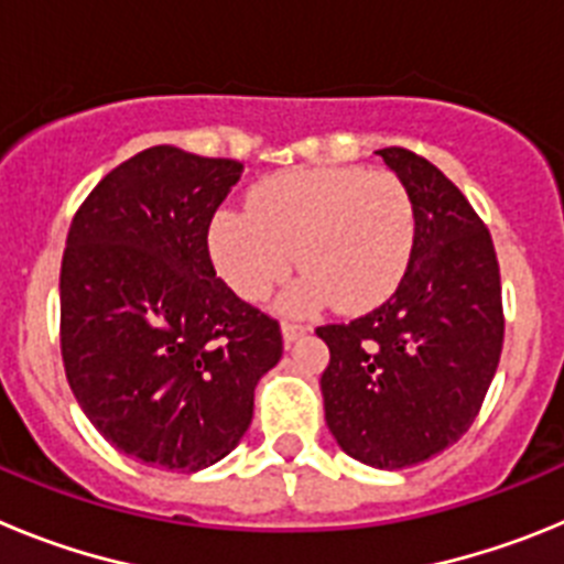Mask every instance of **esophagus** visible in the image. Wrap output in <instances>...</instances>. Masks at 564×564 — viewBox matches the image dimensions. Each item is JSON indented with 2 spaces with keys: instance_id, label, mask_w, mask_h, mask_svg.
Listing matches in <instances>:
<instances>
[{
  "instance_id": "obj_1",
  "label": "esophagus",
  "mask_w": 564,
  "mask_h": 564,
  "mask_svg": "<svg viewBox=\"0 0 564 564\" xmlns=\"http://www.w3.org/2000/svg\"><path fill=\"white\" fill-rule=\"evenodd\" d=\"M307 330H311V327L302 325V322H282V338H285V344H293L296 338L305 336Z\"/></svg>"
}]
</instances>
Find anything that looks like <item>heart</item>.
<instances>
[{
  "label": "heart",
  "mask_w": 564,
  "mask_h": 564,
  "mask_svg": "<svg viewBox=\"0 0 564 564\" xmlns=\"http://www.w3.org/2000/svg\"><path fill=\"white\" fill-rule=\"evenodd\" d=\"M248 208H220L208 226V253L226 285L262 302L296 265L282 311L311 313L381 305L403 279L415 246V208L395 174L352 166H307L273 174Z\"/></svg>",
  "instance_id": "heart-1"
}]
</instances>
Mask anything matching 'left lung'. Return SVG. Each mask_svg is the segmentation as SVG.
<instances>
[{"instance_id": "1", "label": "left lung", "mask_w": 564, "mask_h": 564, "mask_svg": "<svg viewBox=\"0 0 564 564\" xmlns=\"http://www.w3.org/2000/svg\"><path fill=\"white\" fill-rule=\"evenodd\" d=\"M415 208L401 285L350 325H325V421L372 468H406L460 441L475 423L502 350L495 242L460 188L426 158L378 149Z\"/></svg>"}]
</instances>
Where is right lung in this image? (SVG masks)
I'll list each match as a JSON object with an SVG mask.
<instances>
[{
    "mask_svg": "<svg viewBox=\"0 0 564 564\" xmlns=\"http://www.w3.org/2000/svg\"><path fill=\"white\" fill-rule=\"evenodd\" d=\"M242 163L152 147L104 177L67 234L62 358L89 423L123 455L200 471L237 449L279 322L217 279L214 212Z\"/></svg>",
    "mask_w": 564,
    "mask_h": 564,
    "instance_id": "obj_1",
    "label": "right lung"
}]
</instances>
